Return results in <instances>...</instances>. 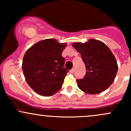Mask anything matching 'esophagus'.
Returning a JSON list of instances; mask_svg holds the SVG:
<instances>
[{
  "label": "esophagus",
  "instance_id": "obj_1",
  "mask_svg": "<svg viewBox=\"0 0 131 131\" xmlns=\"http://www.w3.org/2000/svg\"><path fill=\"white\" fill-rule=\"evenodd\" d=\"M74 71H75V68H72V70H70V73H74Z\"/></svg>",
  "mask_w": 131,
  "mask_h": 131
}]
</instances>
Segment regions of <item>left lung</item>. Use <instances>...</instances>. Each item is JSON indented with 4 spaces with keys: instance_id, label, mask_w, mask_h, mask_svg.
Segmentation results:
<instances>
[{
    "instance_id": "8db88e82",
    "label": "left lung",
    "mask_w": 131,
    "mask_h": 131,
    "mask_svg": "<svg viewBox=\"0 0 131 131\" xmlns=\"http://www.w3.org/2000/svg\"><path fill=\"white\" fill-rule=\"evenodd\" d=\"M72 46L81 54L86 67L85 77L77 80L79 89L89 94L101 93L108 89L118 71L117 61L108 46L96 39H89L85 43L75 42Z\"/></svg>"
}]
</instances>
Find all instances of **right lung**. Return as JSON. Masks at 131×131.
Returning a JSON list of instances; mask_svg holds the SVG:
<instances>
[{
    "label": "right lung",
    "instance_id": "add662e5",
    "mask_svg": "<svg viewBox=\"0 0 131 131\" xmlns=\"http://www.w3.org/2000/svg\"><path fill=\"white\" fill-rule=\"evenodd\" d=\"M67 44L54 39L37 42L25 52L22 70L26 82L36 93L51 96L61 88L68 72L61 53Z\"/></svg>",
    "mask_w": 131,
    "mask_h": 131
}]
</instances>
